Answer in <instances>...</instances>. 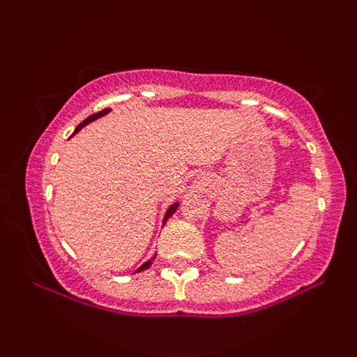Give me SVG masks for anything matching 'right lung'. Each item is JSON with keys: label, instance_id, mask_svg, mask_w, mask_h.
I'll return each instance as SVG.
<instances>
[{"label": "right lung", "instance_id": "right-lung-1", "mask_svg": "<svg viewBox=\"0 0 357 357\" xmlns=\"http://www.w3.org/2000/svg\"><path fill=\"white\" fill-rule=\"evenodd\" d=\"M109 112H110V109H104V110H100V112H97V114H93V116H90V117H87V119H85V121H84V122H82V124H79V126H77L75 132H73V134H77V132H79V130L82 129V127H85V126H87V124H90V122H93V121H97V119H100V117L107 116V114H109ZM178 206H179V203H174V204H171V206H169V208H167V211H166V215H165V220H162V225H165V223H166V220H167V218H171V216H173V215H174V213H176V210H178ZM154 258H155V255H153V257H151V258H149V260H147V261H144V264H142V265H141V267H139V268L136 270V273H137V272H142V270H147V268H149V267H151V265H153Z\"/></svg>", "mask_w": 357, "mask_h": 357}]
</instances>
